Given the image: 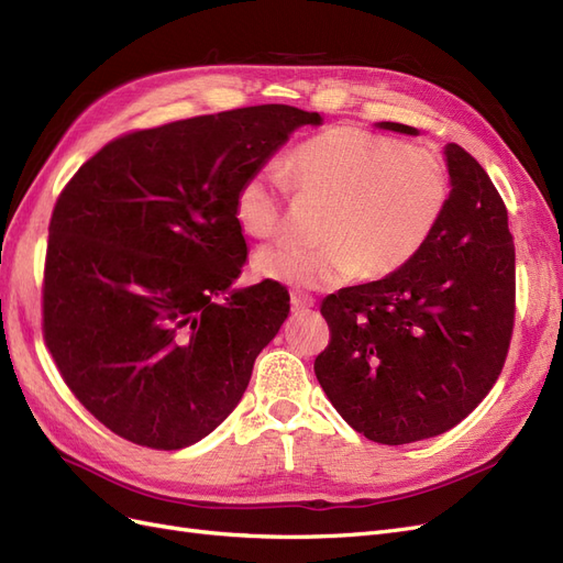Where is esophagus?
<instances>
[{"mask_svg":"<svg viewBox=\"0 0 563 563\" xmlns=\"http://www.w3.org/2000/svg\"><path fill=\"white\" fill-rule=\"evenodd\" d=\"M312 305H314L312 296L302 294V291H291V308H294V312H308Z\"/></svg>","mask_w":563,"mask_h":563,"instance_id":"1","label":"esophagus"}]
</instances>
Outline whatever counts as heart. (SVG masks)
Here are the masks:
<instances>
[{"label": "heart", "mask_w": 563, "mask_h": 563, "mask_svg": "<svg viewBox=\"0 0 563 563\" xmlns=\"http://www.w3.org/2000/svg\"><path fill=\"white\" fill-rule=\"evenodd\" d=\"M286 176L298 197L327 201L317 228L321 242L267 246L255 269L302 288L395 275L428 246L451 201L449 166L437 152L356 126L321 131L296 145ZM286 199L282 172L255 168L234 192L236 225L253 240H272L284 228Z\"/></svg>", "instance_id": "b5f03b06"}]
</instances>
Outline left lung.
Segmentation results:
<instances>
[{
  "mask_svg": "<svg viewBox=\"0 0 563 563\" xmlns=\"http://www.w3.org/2000/svg\"><path fill=\"white\" fill-rule=\"evenodd\" d=\"M380 129L418 133L383 122ZM449 211L416 258L321 302L331 340L314 360L347 424L387 446L446 432L496 385L515 331V242L496 185L446 145Z\"/></svg>",
  "mask_w": 563,
  "mask_h": 563,
  "instance_id": "1",
  "label": "left lung"
}]
</instances>
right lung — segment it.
<instances>
[{"label": "right lung", "mask_w": 563, "mask_h": 563, "mask_svg": "<svg viewBox=\"0 0 563 563\" xmlns=\"http://www.w3.org/2000/svg\"><path fill=\"white\" fill-rule=\"evenodd\" d=\"M317 112L253 106L119 135L48 223L42 333L87 411L131 444H197L240 404L288 314L279 282L225 294L246 263L234 192Z\"/></svg>", "instance_id": "obj_1"}]
</instances>
